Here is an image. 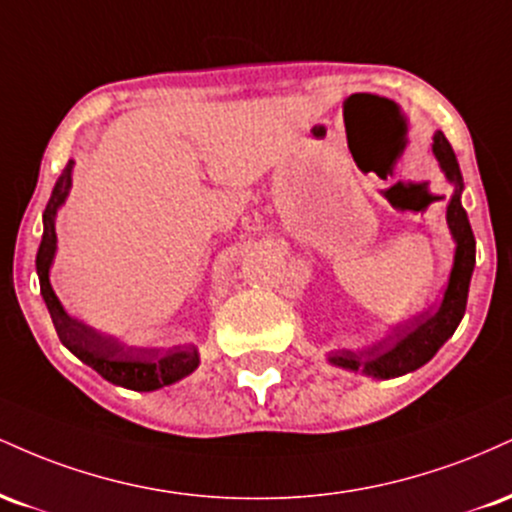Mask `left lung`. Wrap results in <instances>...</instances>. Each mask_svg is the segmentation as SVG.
I'll use <instances>...</instances> for the list:
<instances>
[{"mask_svg":"<svg viewBox=\"0 0 512 512\" xmlns=\"http://www.w3.org/2000/svg\"><path fill=\"white\" fill-rule=\"evenodd\" d=\"M433 154H436L445 178L455 185V195L448 204V226L455 240V262L448 289H445L443 303L433 313L419 315L397 330L390 342L373 346L368 351H334L330 356L332 366L358 370L370 378H397V375L411 373L436 356V351L455 334L460 325L464 308H467L469 281L474 272V255H477V243H474L472 226H469L467 211L462 209V173L457 166L455 151L443 132L433 134Z\"/></svg>","mask_w":512,"mask_h":512,"instance_id":"8db88e82","label":"left lung"}]
</instances>
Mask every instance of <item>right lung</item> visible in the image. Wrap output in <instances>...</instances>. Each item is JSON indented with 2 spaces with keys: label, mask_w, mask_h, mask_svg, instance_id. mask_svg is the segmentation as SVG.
Wrapping results in <instances>:
<instances>
[{
  "label": "right lung",
  "mask_w": 512,
  "mask_h": 512,
  "mask_svg": "<svg viewBox=\"0 0 512 512\" xmlns=\"http://www.w3.org/2000/svg\"><path fill=\"white\" fill-rule=\"evenodd\" d=\"M72 166L64 168L57 178L55 190H52L48 207L43 211V240H40L38 257H35V269H38L40 293L48 305L52 325H55L57 337L67 346L76 358L91 366L98 375H103L108 383L127 387V390L151 392L158 387L178 383V380L190 375L199 366V354L195 346H173V349H139V346H127L117 342L115 337L96 332L93 327L84 325L62 308L60 298L55 296L50 286V267L55 260L57 233L55 216L62 207L64 199L72 187Z\"/></svg>",
  "instance_id": "add662e5"
}]
</instances>
